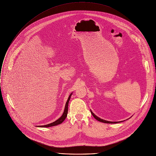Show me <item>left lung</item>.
Wrapping results in <instances>:
<instances>
[{"label":"left lung","instance_id":"obj_1","mask_svg":"<svg viewBox=\"0 0 156 156\" xmlns=\"http://www.w3.org/2000/svg\"><path fill=\"white\" fill-rule=\"evenodd\" d=\"M91 113L92 114V115H93V116L97 120H98V121H99V122H103V123H120V122H123V121H122V122H110V121H107V120H103V119H101V118H99V117H98V116H96L93 112L91 111Z\"/></svg>","mask_w":156,"mask_h":156}]
</instances>
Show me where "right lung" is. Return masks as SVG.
Returning <instances> with one entry per match:
<instances>
[{
	"instance_id": "right-lung-1",
	"label": "right lung",
	"mask_w": 156,
	"mask_h": 156,
	"mask_svg": "<svg viewBox=\"0 0 156 156\" xmlns=\"http://www.w3.org/2000/svg\"><path fill=\"white\" fill-rule=\"evenodd\" d=\"M73 93H72L69 98H68V100L67 101H66V104H65V109H64V111H63V113L62 114V115L58 119H57V120H55V122L51 123H49V124H48V125H41V126H37V127H44V128H48V127H51V126H56V125H58L60 123H62L64 120L65 119H66V117H67V114H68V106H69V101L71 98V96L72 95Z\"/></svg>"
}]
</instances>
